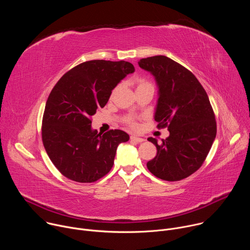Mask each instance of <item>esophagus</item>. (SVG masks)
Returning <instances> with one entry per match:
<instances>
[{
    "label": "esophagus",
    "instance_id": "1",
    "mask_svg": "<svg viewBox=\"0 0 250 250\" xmlns=\"http://www.w3.org/2000/svg\"><path fill=\"white\" fill-rule=\"evenodd\" d=\"M130 140L131 141H135V142H142V141H145V138L138 137V136H135V135H131L130 136Z\"/></svg>",
    "mask_w": 250,
    "mask_h": 250
}]
</instances>
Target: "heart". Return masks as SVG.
Instances as JSON below:
<instances>
[{
  "mask_svg": "<svg viewBox=\"0 0 250 250\" xmlns=\"http://www.w3.org/2000/svg\"><path fill=\"white\" fill-rule=\"evenodd\" d=\"M136 84H137V88H142V87H147V86H152L148 81H146V79H142V78H138L136 80ZM136 88V89H137ZM129 124L132 125V126H135V125L133 124V122L130 120L129 121Z\"/></svg>",
  "mask_w": 250,
  "mask_h": 250,
  "instance_id": "heart-1",
  "label": "heart"
}]
</instances>
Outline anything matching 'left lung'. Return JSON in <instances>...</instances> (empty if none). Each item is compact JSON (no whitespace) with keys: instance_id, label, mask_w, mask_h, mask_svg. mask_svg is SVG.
I'll use <instances>...</instances> for the list:
<instances>
[{"instance_id":"left-lung-1","label":"left lung","mask_w":250,"mask_h":250,"mask_svg":"<svg viewBox=\"0 0 250 250\" xmlns=\"http://www.w3.org/2000/svg\"><path fill=\"white\" fill-rule=\"evenodd\" d=\"M140 68L150 72L158 86L154 115L158 127H168L169 136L147 138L157 148L147 162L148 170L165 181H179L204 163L217 135V123L208 97L195 75L164 55L142 58Z\"/></svg>"}]
</instances>
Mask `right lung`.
<instances>
[{"instance_id":"right-lung-1","label":"right lung","mask_w":250,"mask_h":250,"mask_svg":"<svg viewBox=\"0 0 250 250\" xmlns=\"http://www.w3.org/2000/svg\"><path fill=\"white\" fill-rule=\"evenodd\" d=\"M134 67L126 61L91 60L65 73L50 92L42 118L46 153L70 180L92 183L108 174L117 148L129 135L121 129L93 130L91 118Z\"/></svg>"}]
</instances>
